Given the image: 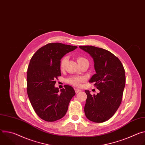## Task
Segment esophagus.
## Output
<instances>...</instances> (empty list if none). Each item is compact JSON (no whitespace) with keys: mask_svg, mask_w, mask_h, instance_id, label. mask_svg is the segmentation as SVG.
Masks as SVG:
<instances>
[{"mask_svg":"<svg viewBox=\"0 0 145 145\" xmlns=\"http://www.w3.org/2000/svg\"><path fill=\"white\" fill-rule=\"evenodd\" d=\"M75 92H76V93H78V92H81V90L80 89H76V88H75Z\"/></svg>","mask_w":145,"mask_h":145,"instance_id":"esophagus-1","label":"esophagus"}]
</instances>
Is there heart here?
Returning a JSON list of instances; mask_svg holds the SVG:
<instances>
[{
	"mask_svg": "<svg viewBox=\"0 0 145 145\" xmlns=\"http://www.w3.org/2000/svg\"><path fill=\"white\" fill-rule=\"evenodd\" d=\"M68 57H64L63 59H62V60L61 61V63H60L61 69H63L65 68V66L66 65L67 62L68 61ZM77 60L78 64L82 63V62L87 61V59L84 57H81V56L78 57L77 58ZM82 80H83V79H82L81 77H72V78H68L67 80V81L73 85L78 86H80V82H82Z\"/></svg>",
	"mask_w": 145,
	"mask_h": 145,
	"instance_id": "heart-1",
	"label": "heart"
}]
</instances>
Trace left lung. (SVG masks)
I'll return each instance as SVG.
<instances>
[{
	"label": "left lung",
	"instance_id": "obj_1",
	"mask_svg": "<svg viewBox=\"0 0 145 145\" xmlns=\"http://www.w3.org/2000/svg\"><path fill=\"white\" fill-rule=\"evenodd\" d=\"M93 58L96 73L89 82L100 92L92 95L86 90L87 95L84 112L89 120L95 123L104 122L116 112L122 100L125 87V71L119 59L110 52L92 46H80Z\"/></svg>",
	"mask_w": 145,
	"mask_h": 145
}]
</instances>
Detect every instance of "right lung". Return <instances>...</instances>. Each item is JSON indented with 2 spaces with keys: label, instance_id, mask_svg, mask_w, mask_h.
<instances>
[{
  "label": "right lung",
  "instance_id": "1",
  "mask_svg": "<svg viewBox=\"0 0 145 145\" xmlns=\"http://www.w3.org/2000/svg\"><path fill=\"white\" fill-rule=\"evenodd\" d=\"M76 48L61 43L48 44L39 49L30 59L27 92L35 112L45 121H54L64 117L76 94L70 86H65L59 92L54 85L56 79L61 76V59Z\"/></svg>",
  "mask_w": 145,
  "mask_h": 145
}]
</instances>
